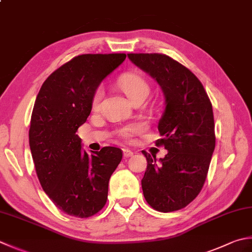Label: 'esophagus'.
Instances as JSON below:
<instances>
[{
    "instance_id": "34e87169",
    "label": "esophagus",
    "mask_w": 252,
    "mask_h": 252,
    "mask_svg": "<svg viewBox=\"0 0 252 252\" xmlns=\"http://www.w3.org/2000/svg\"><path fill=\"white\" fill-rule=\"evenodd\" d=\"M123 156H125L126 158H129V157L133 156V152L130 151L129 149H123Z\"/></svg>"
}]
</instances>
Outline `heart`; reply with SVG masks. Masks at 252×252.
I'll return each mask as SVG.
<instances>
[{"instance_id": "obj_1", "label": "heart", "mask_w": 252, "mask_h": 252, "mask_svg": "<svg viewBox=\"0 0 252 252\" xmlns=\"http://www.w3.org/2000/svg\"><path fill=\"white\" fill-rule=\"evenodd\" d=\"M119 85L131 100L140 95H149L150 92V85L145 78L139 75V74L134 73L126 74V75L121 76L119 80ZM103 96H105V91H103L102 86H99L95 91V93H94L93 96L94 108L99 107ZM144 129L145 126L143 123H131V125H127L126 126H123L122 129H120L119 134L123 139L130 140L133 135L137 134V133H141Z\"/></svg>"}]
</instances>
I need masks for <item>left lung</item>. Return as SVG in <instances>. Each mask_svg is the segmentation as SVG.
Returning <instances> with one entry per match:
<instances>
[{
    "label": "left lung",
    "instance_id": "1",
    "mask_svg": "<svg viewBox=\"0 0 252 252\" xmlns=\"http://www.w3.org/2000/svg\"><path fill=\"white\" fill-rule=\"evenodd\" d=\"M127 58L155 78L165 97L161 139L155 144L168 153L156 161V156L142 151L147 159L143 194L156 211L181 210L203 188L215 149L211 100L199 78L166 54L129 53Z\"/></svg>",
    "mask_w": 252,
    "mask_h": 252
}]
</instances>
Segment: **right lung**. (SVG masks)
I'll list each match as a JSON object with an SVG mask.
<instances>
[{
  "instance_id": "1",
  "label": "right lung",
  "mask_w": 252,
  "mask_h": 252,
  "mask_svg": "<svg viewBox=\"0 0 252 252\" xmlns=\"http://www.w3.org/2000/svg\"><path fill=\"white\" fill-rule=\"evenodd\" d=\"M126 57H74L43 82L34 101L29 146L38 179L57 208L75 218H90L105 206L109 179L122 159L113 146L90 156L76 132L90 116L97 87Z\"/></svg>"
}]
</instances>
